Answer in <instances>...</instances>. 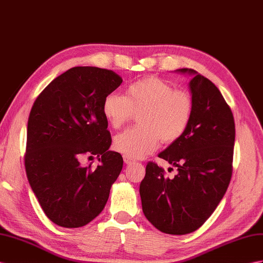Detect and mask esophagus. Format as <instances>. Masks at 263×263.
I'll use <instances>...</instances> for the list:
<instances>
[{"label":"esophagus","instance_id":"1","mask_svg":"<svg viewBox=\"0 0 263 263\" xmlns=\"http://www.w3.org/2000/svg\"><path fill=\"white\" fill-rule=\"evenodd\" d=\"M123 160H124V163H125V164H131V163H133V162H134V161H133L131 158L126 157V156H124V157H123Z\"/></svg>","mask_w":263,"mask_h":263}]
</instances>
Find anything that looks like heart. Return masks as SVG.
<instances>
[{"instance_id": "obj_1", "label": "heart", "mask_w": 263, "mask_h": 263, "mask_svg": "<svg viewBox=\"0 0 263 263\" xmlns=\"http://www.w3.org/2000/svg\"><path fill=\"white\" fill-rule=\"evenodd\" d=\"M103 116L119 129L140 113L139 125L127 129L114 140V147L131 159H140L157 149L160 140L173 143L190 125L193 101L187 92L176 90L166 81L149 77L127 86L126 96L110 93L104 98Z\"/></svg>"}]
</instances>
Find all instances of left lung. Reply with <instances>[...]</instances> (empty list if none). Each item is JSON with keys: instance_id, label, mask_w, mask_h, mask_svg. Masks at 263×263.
I'll list each match as a JSON object with an SVG mask.
<instances>
[{"instance_id": "1", "label": "left lung", "mask_w": 263, "mask_h": 263, "mask_svg": "<svg viewBox=\"0 0 263 263\" xmlns=\"http://www.w3.org/2000/svg\"><path fill=\"white\" fill-rule=\"evenodd\" d=\"M177 72L193 76L189 82L193 113L189 127L159 158L178 167L174 178L149 162L140 184L145 218L161 232L191 233L213 213L232 176L234 119L221 92L192 69Z\"/></svg>"}]
</instances>
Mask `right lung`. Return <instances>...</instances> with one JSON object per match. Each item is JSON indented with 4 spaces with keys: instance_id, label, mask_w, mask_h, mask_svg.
I'll use <instances>...</instances> for the list:
<instances>
[{
    "instance_id": "add662e5",
    "label": "right lung",
    "mask_w": 263,
    "mask_h": 263,
    "mask_svg": "<svg viewBox=\"0 0 263 263\" xmlns=\"http://www.w3.org/2000/svg\"><path fill=\"white\" fill-rule=\"evenodd\" d=\"M122 83L111 70L76 66L36 98L28 121L25 171L40 205L52 222L79 228L102 212L122 170L121 154L103 116L104 98ZM97 155L96 170L79 163Z\"/></svg>"
}]
</instances>
